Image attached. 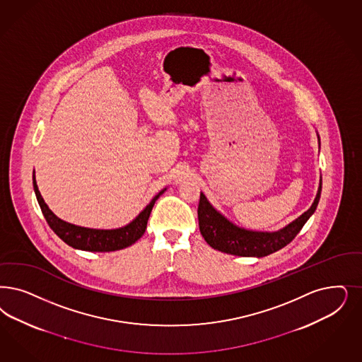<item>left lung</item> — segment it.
Here are the masks:
<instances>
[{"mask_svg":"<svg viewBox=\"0 0 362 362\" xmlns=\"http://www.w3.org/2000/svg\"><path fill=\"white\" fill-rule=\"evenodd\" d=\"M322 189V180L312 207L303 212L298 219L275 233H261L240 228L228 222L223 215L216 211L203 194H200L198 219L202 237L211 246L226 254L238 257H266L285 247L297 237L302 227L315 211Z\"/></svg>","mask_w":362,"mask_h":362,"instance_id":"left-lung-1","label":"left lung"}]
</instances>
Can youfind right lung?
<instances>
[{"mask_svg":"<svg viewBox=\"0 0 362 362\" xmlns=\"http://www.w3.org/2000/svg\"><path fill=\"white\" fill-rule=\"evenodd\" d=\"M33 187H35L36 198L42 215L50 228L54 231V234L60 239H63L66 245L72 246L74 249L98 251V252L125 249L134 245L137 239H140L147 228V222L155 202L164 192L163 189L153 199L151 200L150 204L140 212L136 219L132 221L129 225L122 228H116V230H95V228H86V227L66 223L50 211L38 191L35 175H33Z\"/></svg>","mask_w":362,"mask_h":362,"instance_id":"add662e5","label":"right lung"}]
</instances>
